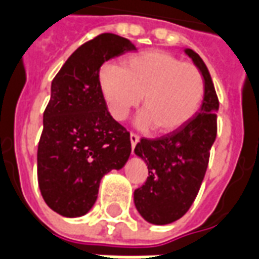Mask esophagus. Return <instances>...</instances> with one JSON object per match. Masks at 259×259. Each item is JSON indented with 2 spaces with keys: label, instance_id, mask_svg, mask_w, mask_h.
Returning <instances> with one entry per match:
<instances>
[{
  "label": "esophagus",
  "instance_id": "1",
  "mask_svg": "<svg viewBox=\"0 0 259 259\" xmlns=\"http://www.w3.org/2000/svg\"><path fill=\"white\" fill-rule=\"evenodd\" d=\"M140 141V136L136 133H130V143H132V149L136 148V145Z\"/></svg>",
  "mask_w": 259,
  "mask_h": 259
}]
</instances>
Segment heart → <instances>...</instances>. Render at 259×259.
<instances>
[{"label": "heart", "mask_w": 259, "mask_h": 259, "mask_svg": "<svg viewBox=\"0 0 259 259\" xmlns=\"http://www.w3.org/2000/svg\"><path fill=\"white\" fill-rule=\"evenodd\" d=\"M100 88L110 114L124 120L143 97L141 129L162 135L177 132L198 112L206 93L202 71L164 51H147L127 57L123 67L100 70Z\"/></svg>", "instance_id": "heart-1"}]
</instances>
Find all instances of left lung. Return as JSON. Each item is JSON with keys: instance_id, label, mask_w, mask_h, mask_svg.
Listing matches in <instances>:
<instances>
[{"instance_id": "1", "label": "left lung", "mask_w": 259, "mask_h": 259, "mask_svg": "<svg viewBox=\"0 0 259 259\" xmlns=\"http://www.w3.org/2000/svg\"><path fill=\"white\" fill-rule=\"evenodd\" d=\"M185 53L202 71L206 83L200 110L177 132L141 139L135 148L148 166L147 181L135 191V204L144 220L156 225L177 221L192 206L217 137L220 101L210 72L196 52L185 49Z\"/></svg>"}]
</instances>
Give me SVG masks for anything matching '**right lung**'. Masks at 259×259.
<instances>
[{
    "mask_svg": "<svg viewBox=\"0 0 259 259\" xmlns=\"http://www.w3.org/2000/svg\"><path fill=\"white\" fill-rule=\"evenodd\" d=\"M136 47L104 32L71 55L52 81L38 143V185L45 203L64 217L89 211L100 180L119 170L132 152L130 133L111 116L100 88V67Z\"/></svg>",
    "mask_w": 259,
    "mask_h": 259,
    "instance_id": "1",
    "label": "right lung"
}]
</instances>
